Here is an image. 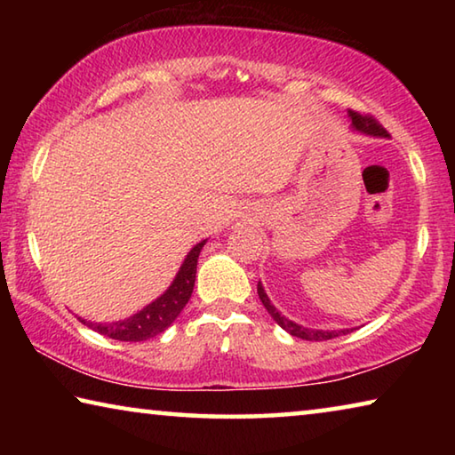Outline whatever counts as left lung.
Returning <instances> with one entry per match:
<instances>
[{
	"label": "left lung",
	"instance_id": "left-lung-1",
	"mask_svg": "<svg viewBox=\"0 0 455 455\" xmlns=\"http://www.w3.org/2000/svg\"><path fill=\"white\" fill-rule=\"evenodd\" d=\"M349 118H351V126L353 130H357V132H363L367 136H387V130H385L379 122H377L373 116H363V114L359 112H353L349 110ZM257 292H259V299L263 301L265 309L268 311V315L275 319L276 325H281L287 333H291L292 337H299V339H305V341H327V339H335L339 335H347L349 329H343V331H323V329H307L303 325H299V323L291 321L287 317H283V315L275 309V305L271 303V299L267 297V292L263 289V284H257Z\"/></svg>",
	"mask_w": 455,
	"mask_h": 455
}]
</instances>
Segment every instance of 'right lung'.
Listing matches in <instances>:
<instances>
[{
	"instance_id": "1",
	"label": "right lung",
	"mask_w": 455,
	"mask_h": 455,
	"mask_svg": "<svg viewBox=\"0 0 455 455\" xmlns=\"http://www.w3.org/2000/svg\"><path fill=\"white\" fill-rule=\"evenodd\" d=\"M204 243L206 241H200L195 249L188 252L180 267V271L176 273L171 287H168L163 295L156 299V301L146 305L142 311H138L136 315H132V317H128L124 321H114V323H92L86 319H80V321L90 329L98 331L100 335L118 339V341L136 343V341H146V339L163 333V331H166L172 325L174 319L179 317L180 311L188 303L192 289H195L198 255L200 251H203Z\"/></svg>"
}]
</instances>
